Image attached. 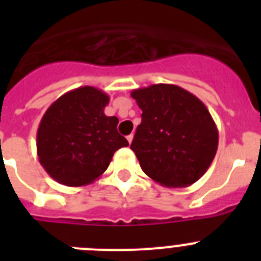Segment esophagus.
<instances>
[{
    "label": "esophagus",
    "instance_id": "1",
    "mask_svg": "<svg viewBox=\"0 0 261 261\" xmlns=\"http://www.w3.org/2000/svg\"><path fill=\"white\" fill-rule=\"evenodd\" d=\"M126 140H128V142H129V144H132V141H133V135H129V136H126Z\"/></svg>",
    "mask_w": 261,
    "mask_h": 261
}]
</instances>
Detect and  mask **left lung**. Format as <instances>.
Wrapping results in <instances>:
<instances>
[{
  "mask_svg": "<svg viewBox=\"0 0 261 261\" xmlns=\"http://www.w3.org/2000/svg\"><path fill=\"white\" fill-rule=\"evenodd\" d=\"M130 95L142 110L130 144L142 171L172 188L199 180L218 147V130L204 103L170 84L136 89Z\"/></svg>",
  "mask_w": 261,
  "mask_h": 261,
  "instance_id": "obj_1",
  "label": "left lung"
}]
</instances>
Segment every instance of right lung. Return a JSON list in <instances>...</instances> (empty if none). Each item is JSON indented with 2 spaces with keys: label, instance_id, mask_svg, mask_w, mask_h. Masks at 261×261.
Returning <instances> with one entry per match:
<instances>
[{
  "label": "right lung",
  "instance_id": "1",
  "mask_svg": "<svg viewBox=\"0 0 261 261\" xmlns=\"http://www.w3.org/2000/svg\"><path fill=\"white\" fill-rule=\"evenodd\" d=\"M110 96L93 86H82L60 96L39 124V162L57 183L87 186L107 170L120 147L128 146L117 132L119 119L106 116Z\"/></svg>",
  "mask_w": 261,
  "mask_h": 261
}]
</instances>
